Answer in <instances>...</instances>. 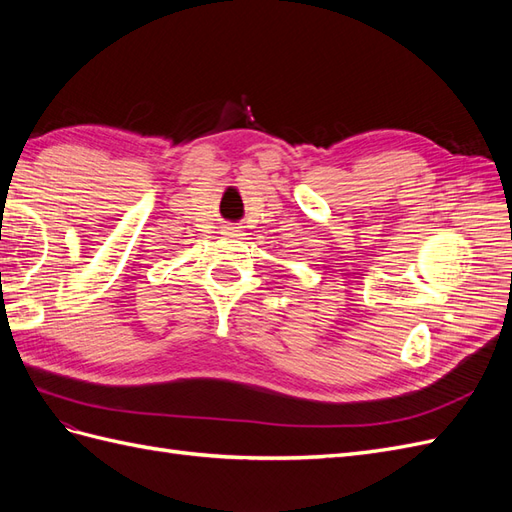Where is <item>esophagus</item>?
I'll use <instances>...</instances> for the list:
<instances>
[{
    "label": "esophagus",
    "mask_w": 512,
    "mask_h": 512,
    "mask_svg": "<svg viewBox=\"0 0 512 512\" xmlns=\"http://www.w3.org/2000/svg\"><path fill=\"white\" fill-rule=\"evenodd\" d=\"M243 226H235V224H226L224 226V235H228V237H235V239H241L243 237V230H241Z\"/></svg>",
    "instance_id": "obj_1"
}]
</instances>
